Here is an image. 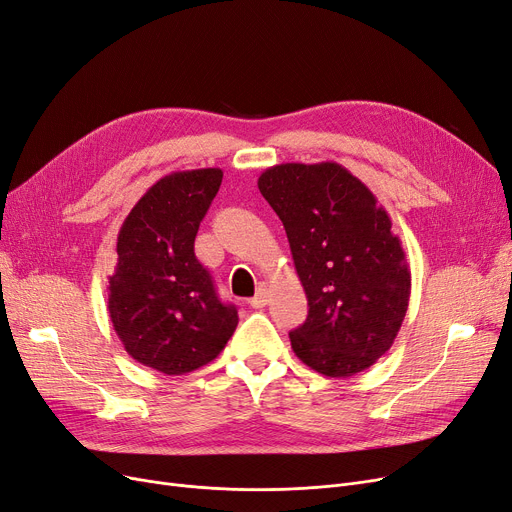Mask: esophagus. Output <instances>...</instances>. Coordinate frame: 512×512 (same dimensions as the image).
Masks as SVG:
<instances>
[{"label": "esophagus", "instance_id": "esophagus-1", "mask_svg": "<svg viewBox=\"0 0 512 512\" xmlns=\"http://www.w3.org/2000/svg\"><path fill=\"white\" fill-rule=\"evenodd\" d=\"M268 299H270V295H268V288H259L257 295L249 299V305H251V307H255V309H259V307H265V305H268Z\"/></svg>", "mask_w": 512, "mask_h": 512}]
</instances>
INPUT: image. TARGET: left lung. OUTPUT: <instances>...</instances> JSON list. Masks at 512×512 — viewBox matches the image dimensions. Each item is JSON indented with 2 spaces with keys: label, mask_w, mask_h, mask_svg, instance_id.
<instances>
[{
  "label": "left lung",
  "mask_w": 512,
  "mask_h": 512,
  "mask_svg": "<svg viewBox=\"0 0 512 512\" xmlns=\"http://www.w3.org/2000/svg\"><path fill=\"white\" fill-rule=\"evenodd\" d=\"M257 186L286 230L309 305L288 332L295 355L330 379L370 368L402 328L412 288L389 213L332 161L274 165Z\"/></svg>",
  "instance_id": "8db88e82"
}]
</instances>
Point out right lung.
Listing matches in <instances>:
<instances>
[{"label": "right lung", "instance_id": "1", "mask_svg": "<svg viewBox=\"0 0 512 512\" xmlns=\"http://www.w3.org/2000/svg\"><path fill=\"white\" fill-rule=\"evenodd\" d=\"M224 171H175L150 186L117 236L108 276V314L133 360L163 374H186L215 360L238 324L194 255L198 226Z\"/></svg>", "mask_w": 512, "mask_h": 512}]
</instances>
